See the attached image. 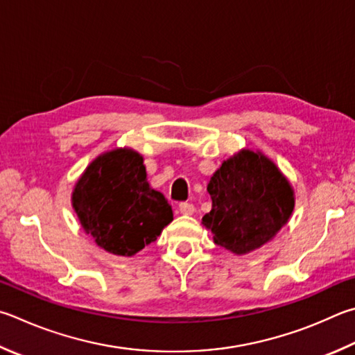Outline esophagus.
Returning a JSON list of instances; mask_svg holds the SVG:
<instances>
[{
    "mask_svg": "<svg viewBox=\"0 0 355 355\" xmlns=\"http://www.w3.org/2000/svg\"><path fill=\"white\" fill-rule=\"evenodd\" d=\"M178 209H180V212H182V214H186V216L194 214V211H196L194 205L189 203V202H182V203H180L178 205Z\"/></svg>",
    "mask_w": 355,
    "mask_h": 355,
    "instance_id": "1",
    "label": "esophagus"
}]
</instances>
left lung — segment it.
<instances>
[{
	"label": "left lung",
	"mask_w": 355,
	"mask_h": 355,
	"mask_svg": "<svg viewBox=\"0 0 355 355\" xmlns=\"http://www.w3.org/2000/svg\"><path fill=\"white\" fill-rule=\"evenodd\" d=\"M212 209L203 225L214 242L236 254L267 243L293 211V191L278 167L251 150L223 161L208 183Z\"/></svg>",
	"instance_id": "8db88e82"
}]
</instances>
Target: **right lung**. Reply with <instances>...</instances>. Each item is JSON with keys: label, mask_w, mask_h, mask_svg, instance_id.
I'll return each mask as SVG.
<instances>
[{"label": "right lung", "mask_w": 355, "mask_h": 355, "mask_svg": "<svg viewBox=\"0 0 355 355\" xmlns=\"http://www.w3.org/2000/svg\"><path fill=\"white\" fill-rule=\"evenodd\" d=\"M87 234L108 253L132 256L173 220L172 206L147 182L143 157L116 149L96 158L73 192Z\"/></svg>", "instance_id": "right-lung-1"}]
</instances>
